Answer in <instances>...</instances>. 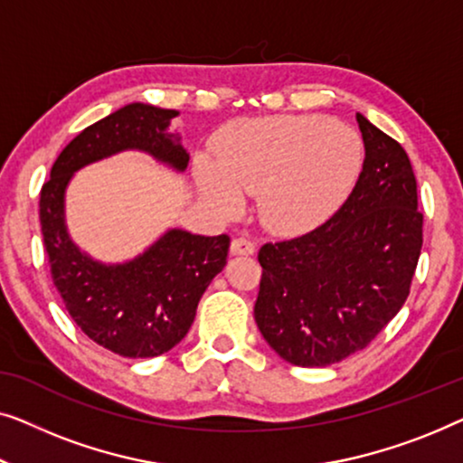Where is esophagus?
Wrapping results in <instances>:
<instances>
[{
	"mask_svg": "<svg viewBox=\"0 0 463 463\" xmlns=\"http://www.w3.org/2000/svg\"><path fill=\"white\" fill-rule=\"evenodd\" d=\"M253 251H256V245H253L250 239H245V237L232 239V243H231L232 256H251Z\"/></svg>",
	"mask_w": 463,
	"mask_h": 463,
	"instance_id": "obj_1",
	"label": "esophagus"
}]
</instances>
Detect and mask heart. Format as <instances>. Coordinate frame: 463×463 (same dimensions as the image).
Here are the masks:
<instances>
[{"label":"heart","mask_w":463,"mask_h":463,"mask_svg":"<svg viewBox=\"0 0 463 463\" xmlns=\"http://www.w3.org/2000/svg\"><path fill=\"white\" fill-rule=\"evenodd\" d=\"M216 159H199L194 178L222 216L258 194L264 226L279 234L317 229L348 199L363 167V140L353 128L321 115L241 119L213 145Z\"/></svg>","instance_id":"1"}]
</instances>
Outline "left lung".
Wrapping results in <instances>:
<instances>
[{"mask_svg": "<svg viewBox=\"0 0 463 463\" xmlns=\"http://www.w3.org/2000/svg\"><path fill=\"white\" fill-rule=\"evenodd\" d=\"M364 161L327 222L266 243L253 317L275 353L327 367L359 353L402 308L421 251L418 182L405 148L356 113Z\"/></svg>", "mask_w": 463, "mask_h": 463, "instance_id": "1", "label": "left lung"}]
</instances>
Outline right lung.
Wrapping results in <instances>:
<instances>
[{
  "mask_svg": "<svg viewBox=\"0 0 463 463\" xmlns=\"http://www.w3.org/2000/svg\"><path fill=\"white\" fill-rule=\"evenodd\" d=\"M178 115L132 102L92 123L62 148L39 197L52 281L69 315L90 340L128 359H151L182 342L201 296L226 266L231 239L167 229L136 258L107 264L71 239L64 197L75 172L123 151L146 153L184 172L191 157L180 134L167 132Z\"/></svg>",
  "mask_w": 463,
  "mask_h": 463,
  "instance_id": "obj_1",
  "label": "right lung"
}]
</instances>
